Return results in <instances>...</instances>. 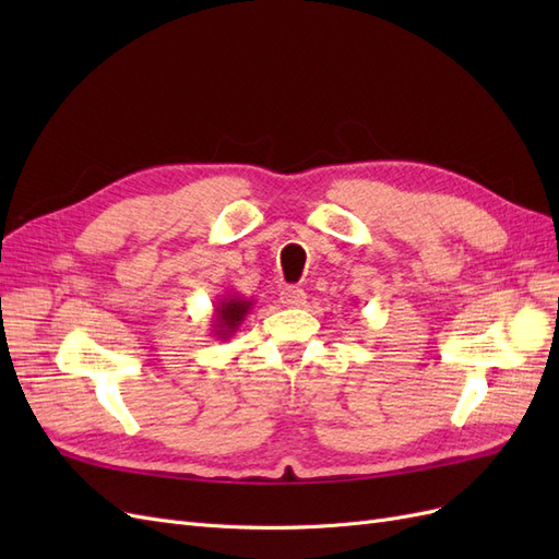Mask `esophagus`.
<instances>
[{"label":"esophagus","mask_w":559,"mask_h":559,"mask_svg":"<svg viewBox=\"0 0 559 559\" xmlns=\"http://www.w3.org/2000/svg\"><path fill=\"white\" fill-rule=\"evenodd\" d=\"M280 300L284 308H302L308 302V294L298 289V286H286V289H282L280 294Z\"/></svg>","instance_id":"34e87169"}]
</instances>
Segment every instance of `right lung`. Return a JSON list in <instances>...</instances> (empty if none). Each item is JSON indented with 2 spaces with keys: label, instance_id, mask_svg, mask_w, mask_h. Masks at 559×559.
Listing matches in <instances>:
<instances>
[{
  "label": "right lung",
  "instance_id": "1",
  "mask_svg": "<svg viewBox=\"0 0 559 559\" xmlns=\"http://www.w3.org/2000/svg\"><path fill=\"white\" fill-rule=\"evenodd\" d=\"M253 310V300L240 296L238 292H226L216 296L212 312V335L216 341H228L245 324L247 314Z\"/></svg>",
  "mask_w": 559,
  "mask_h": 559
}]
</instances>
